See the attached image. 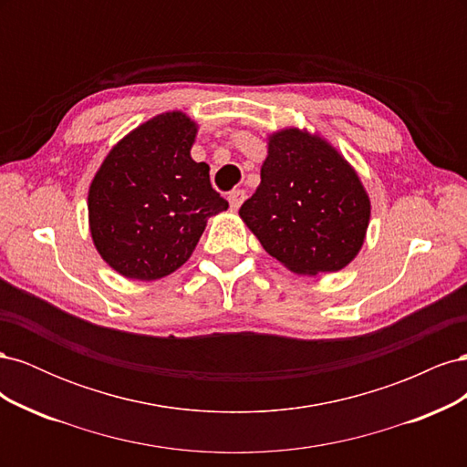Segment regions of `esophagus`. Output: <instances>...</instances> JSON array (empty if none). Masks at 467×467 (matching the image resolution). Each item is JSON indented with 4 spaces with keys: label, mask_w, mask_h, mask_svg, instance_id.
Instances as JSON below:
<instances>
[{
    "label": "esophagus",
    "mask_w": 467,
    "mask_h": 467,
    "mask_svg": "<svg viewBox=\"0 0 467 467\" xmlns=\"http://www.w3.org/2000/svg\"><path fill=\"white\" fill-rule=\"evenodd\" d=\"M228 201H230L232 210H237L239 206H242V202L245 201V191H244V189H235V191H232V192H230V196H228Z\"/></svg>",
    "instance_id": "34e87169"
}]
</instances>
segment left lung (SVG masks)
Instances as JSON below:
<instances>
[{"label": "left lung", "instance_id": "obj_1", "mask_svg": "<svg viewBox=\"0 0 467 467\" xmlns=\"http://www.w3.org/2000/svg\"><path fill=\"white\" fill-rule=\"evenodd\" d=\"M239 216L292 273H335L364 244L370 201L341 153L317 136L288 129L268 140L261 185Z\"/></svg>", "mask_w": 467, "mask_h": 467}]
</instances>
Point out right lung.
Masks as SVG:
<instances>
[{
	"mask_svg": "<svg viewBox=\"0 0 467 467\" xmlns=\"http://www.w3.org/2000/svg\"><path fill=\"white\" fill-rule=\"evenodd\" d=\"M196 124L165 112L110 150L89 187V228L101 257L126 278L171 275L199 244L206 220L228 208L208 165L191 158Z\"/></svg>",
	"mask_w": 467,
	"mask_h": 467,
	"instance_id": "right-lung-1",
	"label": "right lung"
}]
</instances>
